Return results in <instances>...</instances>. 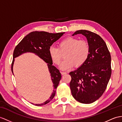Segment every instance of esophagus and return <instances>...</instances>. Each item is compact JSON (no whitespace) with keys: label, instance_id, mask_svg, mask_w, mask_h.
<instances>
[{"label":"esophagus","instance_id":"34e87169","mask_svg":"<svg viewBox=\"0 0 122 122\" xmlns=\"http://www.w3.org/2000/svg\"><path fill=\"white\" fill-rule=\"evenodd\" d=\"M61 74L62 75H66L67 74V72H62V71H61Z\"/></svg>","mask_w":122,"mask_h":122}]
</instances>
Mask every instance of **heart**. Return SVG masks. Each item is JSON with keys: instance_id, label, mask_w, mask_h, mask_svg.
<instances>
[{"instance_id": "b5f03b06", "label": "heart", "mask_w": 122, "mask_h": 122, "mask_svg": "<svg viewBox=\"0 0 122 122\" xmlns=\"http://www.w3.org/2000/svg\"><path fill=\"white\" fill-rule=\"evenodd\" d=\"M90 53L89 44L85 40L68 37L61 40L57 47L51 46L49 49V55L54 64L58 65L64 53V58L60 65L63 70H68L74 65L78 67L83 65Z\"/></svg>"}]
</instances>
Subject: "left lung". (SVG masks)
I'll return each instance as SVG.
<instances>
[{
  "mask_svg": "<svg viewBox=\"0 0 122 122\" xmlns=\"http://www.w3.org/2000/svg\"><path fill=\"white\" fill-rule=\"evenodd\" d=\"M87 38L90 53L85 63L71 71L70 88L78 102L89 104L102 96L111 75V55L105 41L98 35L86 30L76 31Z\"/></svg>",
  "mask_w": 122,
  "mask_h": 122,
  "instance_id": "8db88e82",
  "label": "left lung"
}]
</instances>
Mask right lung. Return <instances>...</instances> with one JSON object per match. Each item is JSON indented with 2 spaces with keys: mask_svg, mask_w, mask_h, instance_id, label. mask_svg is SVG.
Returning <instances> with one entry per match:
<instances>
[{
  "mask_svg": "<svg viewBox=\"0 0 122 122\" xmlns=\"http://www.w3.org/2000/svg\"><path fill=\"white\" fill-rule=\"evenodd\" d=\"M64 34L65 32L53 34L46 31H32L26 35L14 49L13 61L11 65V70L13 73L14 58L23 53L27 52L35 53L47 64L49 70L51 73L54 90L48 100L43 103L34 104L35 106H40L46 105L51 102L55 95V90L59 84L61 76L59 70L52 65L53 62L49 55V49L53 43L59 39Z\"/></svg>",
  "mask_w": 122,
  "mask_h": 122,
  "instance_id": "obj_1",
  "label": "right lung"
}]
</instances>
